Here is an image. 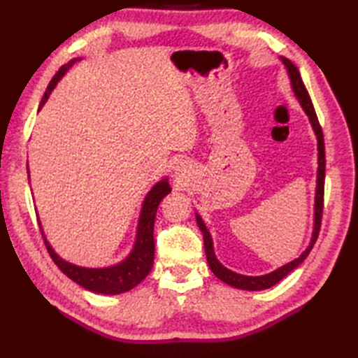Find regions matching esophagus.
Returning <instances> with one entry per match:
<instances>
[{"instance_id": "34e87169", "label": "esophagus", "mask_w": 358, "mask_h": 358, "mask_svg": "<svg viewBox=\"0 0 358 358\" xmlns=\"http://www.w3.org/2000/svg\"><path fill=\"white\" fill-rule=\"evenodd\" d=\"M178 171H180V169H178Z\"/></svg>"}]
</instances>
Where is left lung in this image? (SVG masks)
Here are the masks:
<instances>
[{"instance_id":"obj_1","label":"left lung","mask_w":358,"mask_h":358,"mask_svg":"<svg viewBox=\"0 0 358 358\" xmlns=\"http://www.w3.org/2000/svg\"><path fill=\"white\" fill-rule=\"evenodd\" d=\"M281 62H283L289 80H291V86L295 96L299 98V101L301 104L303 110L306 112V115L309 117L310 124H313L314 132L317 135V141H318V171H317V191H315V217H314V232H313V238H310L309 246L306 248L305 252H303L299 258H295L294 262L287 263L281 268L275 269L273 272L266 273V275L260 277H248V275H241V273L232 272L217 260V257L214 254V246H212V238L210 234L208 231L206 224L201 220L200 215H196V223H199L200 231L203 232V240H204V250H206V258L209 263L210 271L215 273V277H218L222 281H224L226 285L234 286L237 289H245V291H262V289H268L273 285H277L280 280H283L289 272H292L295 268L305 262V258L309 255L310 249L314 248L318 232H320V226H322V215H323V196H324V167H326V158H324V140H323V132H322V126L318 123L317 113L313 106V101H310V96L308 94V90L303 85V80L300 77V72L296 67L294 66L292 62H289L287 58L281 57Z\"/></svg>"}]
</instances>
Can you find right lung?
Returning <instances> with one entry per match:
<instances>
[{"label":"right lung","instance_id":"1","mask_svg":"<svg viewBox=\"0 0 358 358\" xmlns=\"http://www.w3.org/2000/svg\"><path fill=\"white\" fill-rule=\"evenodd\" d=\"M75 62H77V59H72L69 64L63 66L62 69L55 73V77L50 80L49 86L43 95V100L40 103V109L43 108L44 103L48 101L49 95L58 85V81L62 80L63 75ZM169 192H171V186L167 183V178L158 181V183L150 189L149 194L146 195V199L143 201L138 231H136V240H135L134 249L132 252L127 255V258H124L121 263L115 266H109V268L89 269V268H81V266L66 262L62 257H58L55 250L52 249L49 241L44 237L41 223L38 222L49 255L52 257V260L55 262L59 271L66 273V275L71 280H73L77 285L87 289V291H92L96 294H108V295H115V294H123V292L131 291L132 287H135L136 285L141 283L144 278H146V275L152 269V264H154L155 215H157V209L159 206V203H162V200Z\"/></svg>","mask_w":358,"mask_h":358}]
</instances>
